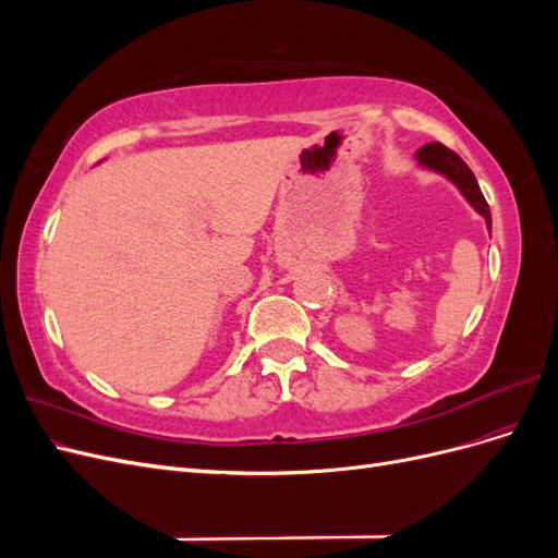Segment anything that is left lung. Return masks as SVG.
I'll return each instance as SVG.
<instances>
[{"mask_svg": "<svg viewBox=\"0 0 558 558\" xmlns=\"http://www.w3.org/2000/svg\"><path fill=\"white\" fill-rule=\"evenodd\" d=\"M416 162H418V167H424V170H430L435 174H442L445 179H449L456 189L461 191V195L468 199V205L484 218L488 232H492V211H488L486 199L480 191V183H477L475 174L470 172V167L459 156H456L453 150H449L440 142H433V144H426L416 150Z\"/></svg>", "mask_w": 558, "mask_h": 558, "instance_id": "left-lung-1", "label": "left lung"}]
</instances>
